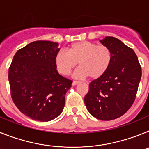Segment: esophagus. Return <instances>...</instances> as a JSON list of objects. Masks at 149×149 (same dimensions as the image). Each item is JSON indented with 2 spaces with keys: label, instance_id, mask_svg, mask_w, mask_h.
<instances>
[{
  "label": "esophagus",
  "instance_id": "obj_1",
  "mask_svg": "<svg viewBox=\"0 0 149 149\" xmlns=\"http://www.w3.org/2000/svg\"><path fill=\"white\" fill-rule=\"evenodd\" d=\"M77 84H79V81H73V82H72V85H73V86H75V85H77Z\"/></svg>",
  "mask_w": 149,
  "mask_h": 149
}]
</instances>
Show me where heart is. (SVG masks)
<instances>
[{"mask_svg":"<svg viewBox=\"0 0 149 149\" xmlns=\"http://www.w3.org/2000/svg\"><path fill=\"white\" fill-rule=\"evenodd\" d=\"M112 62V52L106 45H98L89 41H81L71 45L68 52L60 51L55 56L56 69L68 75L79 63L75 74L77 77L98 79L108 70Z\"/></svg>","mask_w":149,"mask_h":149,"instance_id":"b5f03b06","label":"heart"}]
</instances>
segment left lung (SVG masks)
<instances>
[{
    "label": "left lung",
    "mask_w": 149,
    "mask_h": 149,
    "mask_svg": "<svg viewBox=\"0 0 149 149\" xmlns=\"http://www.w3.org/2000/svg\"><path fill=\"white\" fill-rule=\"evenodd\" d=\"M112 52L108 70L89 84L84 103L96 119L110 121L125 113L135 101L142 76L137 56L132 48L113 36L100 40Z\"/></svg>",
    "instance_id": "obj_1"
}]
</instances>
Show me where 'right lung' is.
Here are the masks:
<instances>
[{"instance_id": "right-lung-1", "label": "right lung", "mask_w": 149, "mask_h": 149, "mask_svg": "<svg viewBox=\"0 0 149 149\" xmlns=\"http://www.w3.org/2000/svg\"><path fill=\"white\" fill-rule=\"evenodd\" d=\"M58 43L36 41L15 53L9 68L13 102L33 120L48 122L60 115L72 81L58 73L55 56Z\"/></svg>"}]
</instances>
